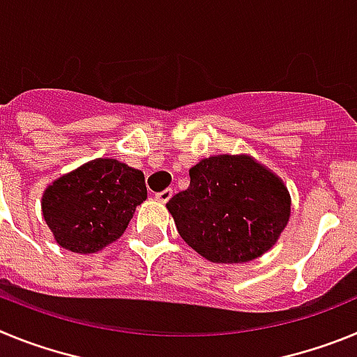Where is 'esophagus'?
<instances>
[{
	"label": "esophagus",
	"mask_w": 357,
	"mask_h": 357,
	"mask_svg": "<svg viewBox=\"0 0 357 357\" xmlns=\"http://www.w3.org/2000/svg\"><path fill=\"white\" fill-rule=\"evenodd\" d=\"M172 197H173V189L172 188H166L164 191H160V193L155 195L157 200L162 202V204H166V202H168Z\"/></svg>",
	"instance_id": "1"
}]
</instances>
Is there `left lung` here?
<instances>
[{"mask_svg":"<svg viewBox=\"0 0 357 357\" xmlns=\"http://www.w3.org/2000/svg\"><path fill=\"white\" fill-rule=\"evenodd\" d=\"M189 176L166 207L193 250L213 263H247L275 245L291 211L279 176L248 155L209 157Z\"/></svg>","mask_w":357,"mask_h":357,"instance_id":"1","label":"left lung"}]
</instances>
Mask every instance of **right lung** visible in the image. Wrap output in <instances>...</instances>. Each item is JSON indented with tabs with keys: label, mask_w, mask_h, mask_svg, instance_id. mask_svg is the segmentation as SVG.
Masks as SVG:
<instances>
[{
	"label": "right lung",
	"mask_w": 357,
	"mask_h": 357,
	"mask_svg": "<svg viewBox=\"0 0 357 357\" xmlns=\"http://www.w3.org/2000/svg\"><path fill=\"white\" fill-rule=\"evenodd\" d=\"M144 198L143 172L116 159H96L44 191L43 214L62 248L94 254L125 232Z\"/></svg>",
	"instance_id": "right-lung-1"
}]
</instances>
